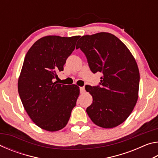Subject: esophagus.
I'll return each instance as SVG.
<instances>
[{
    "mask_svg": "<svg viewBox=\"0 0 158 158\" xmlns=\"http://www.w3.org/2000/svg\"><path fill=\"white\" fill-rule=\"evenodd\" d=\"M80 93H84L85 92V88L84 86H82V87H80Z\"/></svg>",
    "mask_w": 158,
    "mask_h": 158,
    "instance_id": "1",
    "label": "esophagus"
}]
</instances>
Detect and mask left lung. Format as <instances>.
Here are the masks:
<instances>
[{
    "mask_svg": "<svg viewBox=\"0 0 158 158\" xmlns=\"http://www.w3.org/2000/svg\"><path fill=\"white\" fill-rule=\"evenodd\" d=\"M76 48L84 52L93 73L103 74L100 85L85 86L93 97L88 115L98 126H118L137 102L140 76L135 58L117 37L105 32L82 36Z\"/></svg>",
    "mask_w": 158,
    "mask_h": 158,
    "instance_id": "left-lung-1",
    "label": "left lung"
}]
</instances>
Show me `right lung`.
<instances>
[{
  "mask_svg": "<svg viewBox=\"0 0 158 158\" xmlns=\"http://www.w3.org/2000/svg\"><path fill=\"white\" fill-rule=\"evenodd\" d=\"M79 36L49 35L33 44L26 53L18 80L21 100L36 125L49 132L65 127L76 106L79 87L58 84Z\"/></svg>",
  "mask_w": 158,
  "mask_h": 158,
  "instance_id": "add662e5",
  "label": "right lung"
}]
</instances>
